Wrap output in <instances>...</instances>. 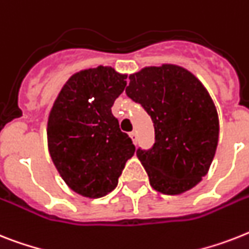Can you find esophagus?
I'll return each mask as SVG.
<instances>
[{
	"instance_id": "34e87169",
	"label": "esophagus",
	"mask_w": 249,
	"mask_h": 249,
	"mask_svg": "<svg viewBox=\"0 0 249 249\" xmlns=\"http://www.w3.org/2000/svg\"><path fill=\"white\" fill-rule=\"evenodd\" d=\"M129 135H130V138H131V141H133V143H134V144H137V141H138V134H137V131H131Z\"/></svg>"
}]
</instances>
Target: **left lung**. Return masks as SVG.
Instances as JSON below:
<instances>
[{
    "label": "left lung",
    "instance_id": "left-lung-1",
    "mask_svg": "<svg viewBox=\"0 0 249 249\" xmlns=\"http://www.w3.org/2000/svg\"><path fill=\"white\" fill-rule=\"evenodd\" d=\"M129 98L141 104L155 126V143L137 149L149 183L163 195H180L205 177L219 141V118L209 92L177 65L151 66L129 76Z\"/></svg>",
    "mask_w": 249,
    "mask_h": 249
}]
</instances>
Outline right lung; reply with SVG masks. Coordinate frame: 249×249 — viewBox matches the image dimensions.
Segmentation results:
<instances>
[{
  "label": "right lung",
  "instance_id": "add662e5",
  "mask_svg": "<svg viewBox=\"0 0 249 249\" xmlns=\"http://www.w3.org/2000/svg\"><path fill=\"white\" fill-rule=\"evenodd\" d=\"M126 75L98 66L76 72L50 112L47 139L54 166L78 195L100 198L118 185L135 147L111 112Z\"/></svg>",
  "mask_w": 249,
  "mask_h": 249
}]
</instances>
